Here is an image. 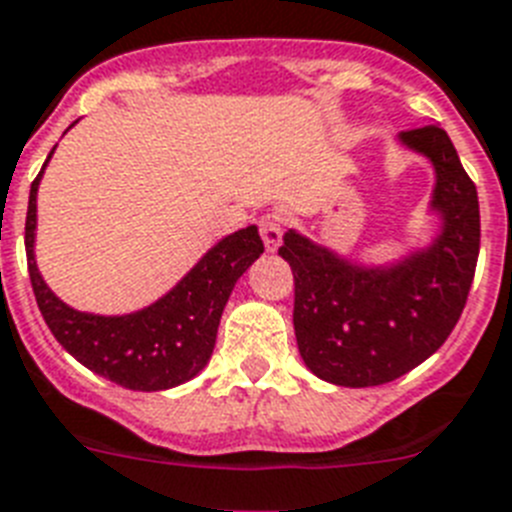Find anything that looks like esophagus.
<instances>
[{
  "label": "esophagus",
  "mask_w": 512,
  "mask_h": 512,
  "mask_svg": "<svg viewBox=\"0 0 512 512\" xmlns=\"http://www.w3.org/2000/svg\"><path fill=\"white\" fill-rule=\"evenodd\" d=\"M259 232H261V238H264L266 251H274V248L280 246L285 225H282L280 217H274V214H266V217L259 219Z\"/></svg>",
  "instance_id": "esophagus-1"
}]
</instances>
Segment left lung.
<instances>
[{
	"label": "left lung",
	"instance_id": "obj_1",
	"mask_svg": "<svg viewBox=\"0 0 512 512\" xmlns=\"http://www.w3.org/2000/svg\"><path fill=\"white\" fill-rule=\"evenodd\" d=\"M403 143L437 167L434 204L445 230L429 253L366 272L287 232L280 256L293 269V327L303 361L340 387H377L424 363L450 337L468 301L481 219L474 180L439 125L403 130Z\"/></svg>",
	"mask_w": 512,
	"mask_h": 512
}]
</instances>
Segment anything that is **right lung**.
I'll use <instances>...</instances> for the list:
<instances>
[{"label":"right lung","mask_w":512,"mask_h":512,"mask_svg":"<svg viewBox=\"0 0 512 512\" xmlns=\"http://www.w3.org/2000/svg\"><path fill=\"white\" fill-rule=\"evenodd\" d=\"M41 175L44 170L31 183V196H28L25 256H28V274H31L38 311L59 345L78 358L86 369L128 390H170L196 377L209 363L217 342L219 319L232 287L240 280V274L264 253L259 230L246 227L222 240L190 269L188 277L172 293L138 314H80L65 306L44 285L33 259L36 190Z\"/></svg>","instance_id":"right-lung-1"}]
</instances>
